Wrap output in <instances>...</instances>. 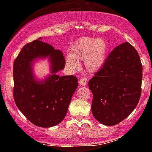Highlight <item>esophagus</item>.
<instances>
[{
  "label": "esophagus",
  "mask_w": 152,
  "mask_h": 152,
  "mask_svg": "<svg viewBox=\"0 0 152 152\" xmlns=\"http://www.w3.org/2000/svg\"><path fill=\"white\" fill-rule=\"evenodd\" d=\"M79 84L80 86H85L87 85V80L85 79H84V78H82V79H79Z\"/></svg>",
  "instance_id": "1"
}]
</instances>
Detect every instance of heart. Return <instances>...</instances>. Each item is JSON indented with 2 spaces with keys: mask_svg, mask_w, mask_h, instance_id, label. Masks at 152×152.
<instances>
[{
  "mask_svg": "<svg viewBox=\"0 0 152 152\" xmlns=\"http://www.w3.org/2000/svg\"><path fill=\"white\" fill-rule=\"evenodd\" d=\"M108 50V43L104 39L79 38L70 48V55L66 58L67 65L73 70H77L78 60H84L86 69L90 73H96L104 65Z\"/></svg>",
  "mask_w": 152,
  "mask_h": 152,
  "instance_id": "b5f03b06",
  "label": "heart"
}]
</instances>
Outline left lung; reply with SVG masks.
<instances>
[{"instance_id": "1", "label": "left lung", "mask_w": 152, "mask_h": 152, "mask_svg": "<svg viewBox=\"0 0 152 152\" xmlns=\"http://www.w3.org/2000/svg\"><path fill=\"white\" fill-rule=\"evenodd\" d=\"M142 78L136 49L129 42L113 49L103 67L88 82L95 118L105 126H114L128 117L140 100Z\"/></svg>"}]
</instances>
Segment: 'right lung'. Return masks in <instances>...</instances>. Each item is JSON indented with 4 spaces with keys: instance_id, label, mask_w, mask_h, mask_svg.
<instances>
[{
    "instance_id": "add662e5",
    "label": "right lung",
    "mask_w": 152,
    "mask_h": 152,
    "mask_svg": "<svg viewBox=\"0 0 152 152\" xmlns=\"http://www.w3.org/2000/svg\"><path fill=\"white\" fill-rule=\"evenodd\" d=\"M42 37L26 44L14 63V99L25 117L43 128L54 126L65 118L72 96L78 87L75 76H59L65 68L62 51L41 41ZM48 58L51 74L37 80L33 71L34 62Z\"/></svg>"
}]
</instances>
